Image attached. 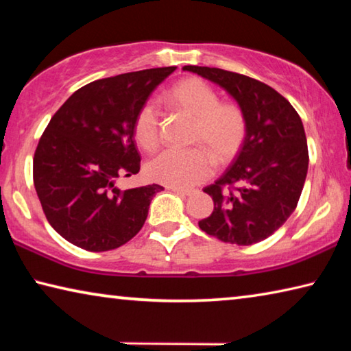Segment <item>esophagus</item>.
<instances>
[{
  "mask_svg": "<svg viewBox=\"0 0 351 351\" xmlns=\"http://www.w3.org/2000/svg\"><path fill=\"white\" fill-rule=\"evenodd\" d=\"M167 189L178 195H182V197H189V195L192 193V190H186V189H176V187H167Z\"/></svg>",
  "mask_w": 351,
  "mask_h": 351,
  "instance_id": "obj_1",
  "label": "esophagus"
}]
</instances>
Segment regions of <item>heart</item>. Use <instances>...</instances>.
Here are the masks:
<instances>
[{
	"mask_svg": "<svg viewBox=\"0 0 351 351\" xmlns=\"http://www.w3.org/2000/svg\"><path fill=\"white\" fill-rule=\"evenodd\" d=\"M176 110L192 117L193 141L204 144L219 162L232 159L246 138V119L239 106L219 104L218 94L206 82L190 77L178 82L167 93ZM134 139L145 152L159 145V111L153 102L141 106L134 119ZM206 148L165 150L147 164L152 181L176 189H189L203 182L213 170V158Z\"/></svg>",
	"mask_w": 351,
	"mask_h": 351,
	"instance_id": "b5f03b06",
	"label": "heart"
}]
</instances>
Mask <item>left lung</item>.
I'll return each mask as SVG.
<instances>
[{"mask_svg": "<svg viewBox=\"0 0 351 351\" xmlns=\"http://www.w3.org/2000/svg\"><path fill=\"white\" fill-rule=\"evenodd\" d=\"M215 83L246 119V138L230 167L207 186L210 217L199 229L230 245L268 239L294 212L308 171V145L300 116L282 94L251 77L219 68L184 66ZM239 183L235 194L224 185Z\"/></svg>", "mask_w": 351, "mask_h": 351, "instance_id": "left-lung-1", "label": "left lung"}]
</instances>
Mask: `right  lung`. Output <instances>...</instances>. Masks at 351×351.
<instances>
[{"label": "right lung", "mask_w": 351, "mask_h": 351, "mask_svg": "<svg viewBox=\"0 0 351 351\" xmlns=\"http://www.w3.org/2000/svg\"><path fill=\"white\" fill-rule=\"evenodd\" d=\"M176 68H153L88 83L47 123L34 156V186L47 221L64 240L102 252L125 245L144 226L158 184L121 190L141 156L134 119Z\"/></svg>", "instance_id": "add662e5"}]
</instances>
